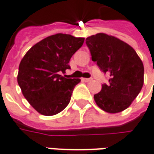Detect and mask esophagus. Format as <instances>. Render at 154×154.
<instances>
[{
	"label": "esophagus",
	"mask_w": 154,
	"mask_h": 154,
	"mask_svg": "<svg viewBox=\"0 0 154 154\" xmlns=\"http://www.w3.org/2000/svg\"><path fill=\"white\" fill-rule=\"evenodd\" d=\"M92 79H88V78H83L82 80L83 81H85V82H89V81H90Z\"/></svg>",
	"instance_id": "1"
}]
</instances>
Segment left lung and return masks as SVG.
<instances>
[{
	"label": "left lung",
	"mask_w": 154,
	"mask_h": 154,
	"mask_svg": "<svg viewBox=\"0 0 154 154\" xmlns=\"http://www.w3.org/2000/svg\"><path fill=\"white\" fill-rule=\"evenodd\" d=\"M93 61L109 74V84L94 95L103 111L116 114L126 109L138 96L143 85L144 68L134 48L115 36L98 33L86 38Z\"/></svg>",
	"instance_id": "left-lung-1"
}]
</instances>
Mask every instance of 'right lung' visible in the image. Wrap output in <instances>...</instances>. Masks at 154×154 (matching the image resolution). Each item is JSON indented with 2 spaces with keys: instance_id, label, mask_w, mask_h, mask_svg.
Segmentation results:
<instances>
[{
  "instance_id": "obj_1",
  "label": "right lung",
  "mask_w": 154,
  "mask_h": 154,
  "mask_svg": "<svg viewBox=\"0 0 154 154\" xmlns=\"http://www.w3.org/2000/svg\"><path fill=\"white\" fill-rule=\"evenodd\" d=\"M85 38L55 34L34 45L19 65L17 82L24 97L39 114L52 116L65 109L79 79H66L70 58Z\"/></svg>"
}]
</instances>
